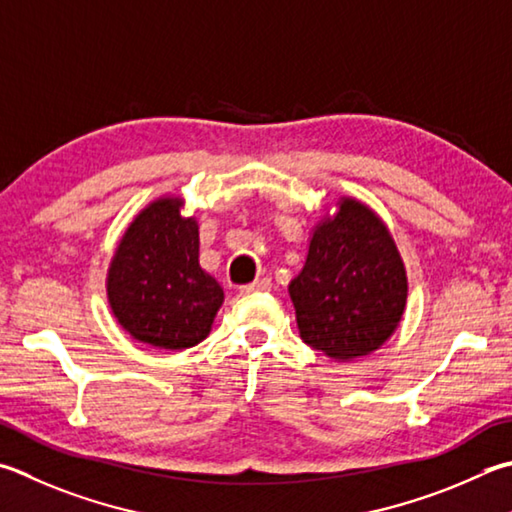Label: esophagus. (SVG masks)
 <instances>
[{
  "label": "esophagus",
  "instance_id": "obj_1",
  "mask_svg": "<svg viewBox=\"0 0 512 512\" xmlns=\"http://www.w3.org/2000/svg\"><path fill=\"white\" fill-rule=\"evenodd\" d=\"M271 280H268V277H262V280H255V282H250V284H244L239 288L241 293H266V291H271Z\"/></svg>",
  "mask_w": 512,
  "mask_h": 512
}]
</instances>
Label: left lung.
I'll return each instance as SVG.
<instances>
[{"mask_svg":"<svg viewBox=\"0 0 512 512\" xmlns=\"http://www.w3.org/2000/svg\"><path fill=\"white\" fill-rule=\"evenodd\" d=\"M288 293L306 345L349 360L392 336L405 311L407 277L383 221L362 203L342 199L336 217L315 228Z\"/></svg>","mask_w":512,"mask_h":512,"instance_id":"8db88e82","label":"left lung"}]
</instances>
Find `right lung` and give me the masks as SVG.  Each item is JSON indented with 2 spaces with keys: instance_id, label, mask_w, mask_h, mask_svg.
Here are the masks:
<instances>
[{
  "instance_id": "obj_1",
  "label": "right lung",
  "mask_w": 512,
  "mask_h": 512,
  "mask_svg": "<svg viewBox=\"0 0 512 512\" xmlns=\"http://www.w3.org/2000/svg\"><path fill=\"white\" fill-rule=\"evenodd\" d=\"M120 327L161 349H188L208 336L224 288L199 266V226L179 201L159 199L120 239L107 277Z\"/></svg>"
}]
</instances>
